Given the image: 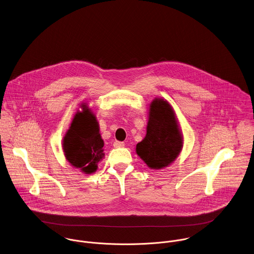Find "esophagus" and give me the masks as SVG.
I'll list each match as a JSON object with an SVG mask.
<instances>
[{"label":"esophagus","instance_id":"34e87169","mask_svg":"<svg viewBox=\"0 0 254 254\" xmlns=\"http://www.w3.org/2000/svg\"><path fill=\"white\" fill-rule=\"evenodd\" d=\"M113 145H114L115 148H123L125 146V143L124 142H120V141H115Z\"/></svg>","mask_w":254,"mask_h":254}]
</instances>
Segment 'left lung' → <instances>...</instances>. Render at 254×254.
Wrapping results in <instances>:
<instances>
[{
	"label": "left lung",
	"instance_id": "8db88e82",
	"mask_svg": "<svg viewBox=\"0 0 254 254\" xmlns=\"http://www.w3.org/2000/svg\"><path fill=\"white\" fill-rule=\"evenodd\" d=\"M183 145L174 109L167 100L155 98L150 104L146 136L136 145L137 155L151 169H162L175 160Z\"/></svg>",
	"mask_w": 254,
	"mask_h": 254
}]
</instances>
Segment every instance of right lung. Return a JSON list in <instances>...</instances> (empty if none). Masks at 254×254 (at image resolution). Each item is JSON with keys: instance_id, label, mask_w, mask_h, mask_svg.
I'll return each instance as SVG.
<instances>
[{"instance_id": "obj_1", "label": "right lung", "mask_w": 254, "mask_h": 254, "mask_svg": "<svg viewBox=\"0 0 254 254\" xmlns=\"http://www.w3.org/2000/svg\"><path fill=\"white\" fill-rule=\"evenodd\" d=\"M69 128L63 139V150L66 160L85 174H93L104 157V142L99 133L96 115L86 104H81Z\"/></svg>"}]
</instances>
